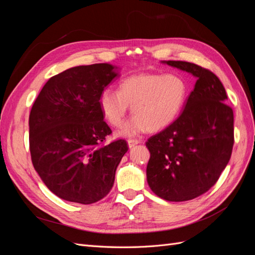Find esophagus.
Masks as SVG:
<instances>
[{
    "label": "esophagus",
    "mask_w": 255,
    "mask_h": 255,
    "mask_svg": "<svg viewBox=\"0 0 255 255\" xmlns=\"http://www.w3.org/2000/svg\"><path fill=\"white\" fill-rule=\"evenodd\" d=\"M139 143V140H137V139H128V148L130 149V148H134V146L136 145V144H138Z\"/></svg>",
    "instance_id": "esophagus-1"
}]
</instances>
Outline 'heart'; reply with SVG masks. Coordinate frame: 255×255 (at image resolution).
Returning a JSON list of instances; mask_svg holds the SVG:
<instances>
[{
  "mask_svg": "<svg viewBox=\"0 0 255 255\" xmlns=\"http://www.w3.org/2000/svg\"><path fill=\"white\" fill-rule=\"evenodd\" d=\"M187 97L188 84L181 74L135 73L118 83V91L104 89L99 104L106 121L117 128L132 106L134 116L118 133L132 137L170 126L182 113Z\"/></svg>",
  "mask_w": 255,
  "mask_h": 255,
  "instance_id": "b5f03b06",
  "label": "heart"
}]
</instances>
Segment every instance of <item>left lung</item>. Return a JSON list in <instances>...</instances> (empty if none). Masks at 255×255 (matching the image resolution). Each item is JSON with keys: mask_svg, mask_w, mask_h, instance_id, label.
<instances>
[{"mask_svg": "<svg viewBox=\"0 0 255 255\" xmlns=\"http://www.w3.org/2000/svg\"><path fill=\"white\" fill-rule=\"evenodd\" d=\"M161 64L190 73L197 82L179 118L146 141L151 154L146 181L166 201H188L214 186L227 167L234 143V116L225 103L226 89L213 72L187 61Z\"/></svg>", "mask_w": 255, "mask_h": 255, "instance_id": "8db88e82", "label": "left lung"}]
</instances>
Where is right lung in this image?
<instances>
[{
    "label": "right lung",
    "instance_id": "obj_1",
    "mask_svg": "<svg viewBox=\"0 0 255 255\" xmlns=\"http://www.w3.org/2000/svg\"><path fill=\"white\" fill-rule=\"evenodd\" d=\"M119 68L95 64L67 69L45 83L29 114L35 170L54 195L91 204L111 191L127 141L103 144L112 129L100 109L101 92Z\"/></svg>",
    "mask_w": 255,
    "mask_h": 255
}]
</instances>
